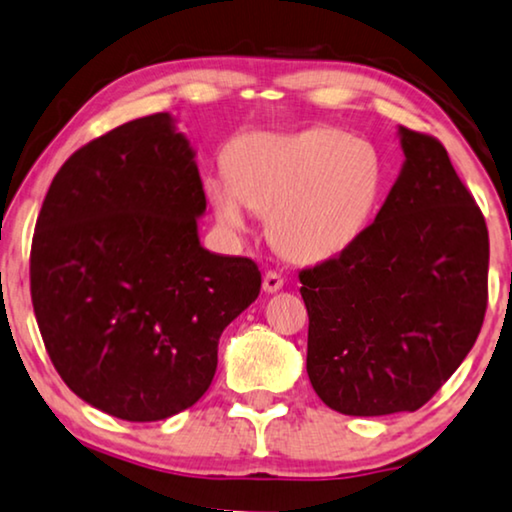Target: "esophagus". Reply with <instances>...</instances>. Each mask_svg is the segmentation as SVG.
Wrapping results in <instances>:
<instances>
[{"label": "esophagus", "mask_w": 512, "mask_h": 512, "mask_svg": "<svg viewBox=\"0 0 512 512\" xmlns=\"http://www.w3.org/2000/svg\"><path fill=\"white\" fill-rule=\"evenodd\" d=\"M262 287H264V292H269V294L278 292L280 287H283V276H280V273H276V271H266L264 280H262Z\"/></svg>", "instance_id": "34e87169"}]
</instances>
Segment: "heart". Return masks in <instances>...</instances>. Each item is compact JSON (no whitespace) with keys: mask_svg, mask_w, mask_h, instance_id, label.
Segmentation results:
<instances>
[{"mask_svg":"<svg viewBox=\"0 0 512 512\" xmlns=\"http://www.w3.org/2000/svg\"><path fill=\"white\" fill-rule=\"evenodd\" d=\"M380 192L378 150L334 127L243 136L229 150L227 174L206 181L225 232H248L253 211L269 213L273 246L294 262H322L352 246Z\"/></svg>","mask_w":512,"mask_h":512,"instance_id":"obj_1","label":"heart"}]
</instances>
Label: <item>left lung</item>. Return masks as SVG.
Returning <instances> with one entry per match:
<instances>
[{"label": "left lung", "instance_id": "left-lung-1", "mask_svg": "<svg viewBox=\"0 0 512 512\" xmlns=\"http://www.w3.org/2000/svg\"><path fill=\"white\" fill-rule=\"evenodd\" d=\"M403 160L359 239L299 273L306 371L343 415L413 413L469 355L487 308L489 236L434 136L399 127Z\"/></svg>", "mask_w": 512, "mask_h": 512}]
</instances>
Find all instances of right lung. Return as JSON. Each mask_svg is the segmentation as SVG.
<instances>
[{
    "label": "right lung",
    "mask_w": 512,
    "mask_h": 512,
    "mask_svg": "<svg viewBox=\"0 0 512 512\" xmlns=\"http://www.w3.org/2000/svg\"><path fill=\"white\" fill-rule=\"evenodd\" d=\"M194 148L169 113L76 150L43 199L32 304L50 362L76 397L127 422L197 403L220 334L253 304V259L211 253Z\"/></svg>",
    "instance_id": "add662e5"
}]
</instances>
